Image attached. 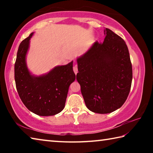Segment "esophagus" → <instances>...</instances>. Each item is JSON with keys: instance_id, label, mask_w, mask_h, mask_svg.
Segmentation results:
<instances>
[{"instance_id": "obj_1", "label": "esophagus", "mask_w": 153, "mask_h": 153, "mask_svg": "<svg viewBox=\"0 0 153 153\" xmlns=\"http://www.w3.org/2000/svg\"><path fill=\"white\" fill-rule=\"evenodd\" d=\"M73 69H74V71L75 74L76 75L77 74V66L76 65H74V67H73Z\"/></svg>"}]
</instances>
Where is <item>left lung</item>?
<instances>
[{"instance_id":"1","label":"left lung","mask_w":153,"mask_h":153,"mask_svg":"<svg viewBox=\"0 0 153 153\" xmlns=\"http://www.w3.org/2000/svg\"><path fill=\"white\" fill-rule=\"evenodd\" d=\"M103 42L92 44L76 61L85 104L90 111L107 114L126 102L132 81L129 51L122 38L105 28Z\"/></svg>"}]
</instances>
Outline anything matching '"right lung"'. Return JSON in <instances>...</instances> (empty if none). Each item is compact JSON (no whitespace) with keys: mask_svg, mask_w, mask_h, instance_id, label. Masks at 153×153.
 Masks as SVG:
<instances>
[{"mask_svg":"<svg viewBox=\"0 0 153 153\" xmlns=\"http://www.w3.org/2000/svg\"><path fill=\"white\" fill-rule=\"evenodd\" d=\"M31 33L21 42L15 63V81L18 94L25 107L40 116H53L63 111L69 87L76 79L72 61L56 66L48 73L35 76L30 71L26 56L30 48Z\"/></svg>","mask_w":153,"mask_h":153,"instance_id":"obj_1","label":"right lung"}]
</instances>
